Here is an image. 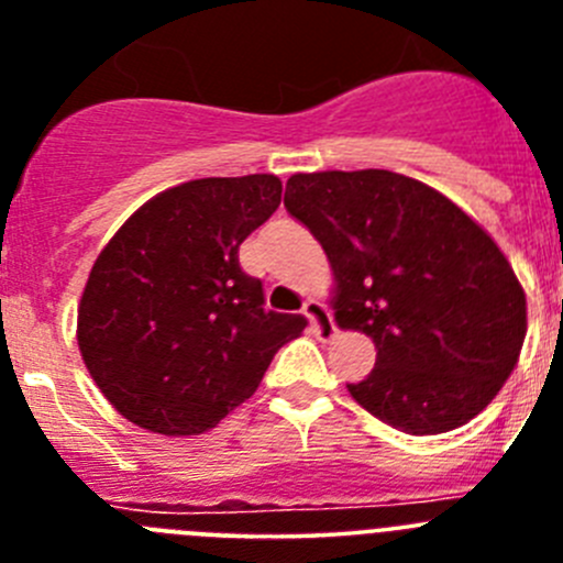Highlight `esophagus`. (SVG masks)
<instances>
[{"label":"esophagus","mask_w":563,"mask_h":563,"mask_svg":"<svg viewBox=\"0 0 563 563\" xmlns=\"http://www.w3.org/2000/svg\"><path fill=\"white\" fill-rule=\"evenodd\" d=\"M301 312H305L307 321H310V327H312V332H316L321 341H327V338L335 335V324H332L330 310H327L321 301H312V298H310V301H305Z\"/></svg>","instance_id":"obj_1"}]
</instances>
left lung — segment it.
Listing matches in <instances>:
<instances>
[{
  "label": "left lung",
  "mask_w": 563,
  "mask_h": 563,
  "mask_svg": "<svg viewBox=\"0 0 563 563\" xmlns=\"http://www.w3.org/2000/svg\"><path fill=\"white\" fill-rule=\"evenodd\" d=\"M285 208L335 271V321L375 341V369L346 383L406 434L474 420L519 361L527 301L496 242L449 197L383 168L292 174Z\"/></svg>",
  "instance_id": "left-lung-1"
}]
</instances>
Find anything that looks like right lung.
Returning a JSON list of instances; mask_svg holds the SVG:
<instances>
[{"mask_svg":"<svg viewBox=\"0 0 563 563\" xmlns=\"http://www.w3.org/2000/svg\"><path fill=\"white\" fill-rule=\"evenodd\" d=\"M282 202L273 174L174 186L123 222L78 307V350L114 409L166 437L202 434L245 402L305 330L265 310L239 245Z\"/></svg>","mask_w":563,"mask_h":563,"instance_id":"obj_1","label":"right lung"}]
</instances>
